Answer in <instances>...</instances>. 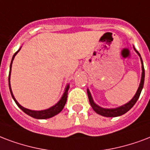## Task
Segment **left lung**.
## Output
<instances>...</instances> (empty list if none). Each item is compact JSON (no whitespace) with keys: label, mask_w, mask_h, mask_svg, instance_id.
Returning <instances> with one entry per match:
<instances>
[{"label":"left lung","mask_w":150,"mask_h":150,"mask_svg":"<svg viewBox=\"0 0 150 150\" xmlns=\"http://www.w3.org/2000/svg\"><path fill=\"white\" fill-rule=\"evenodd\" d=\"M137 52V51H136ZM138 54L140 56L139 52H138ZM141 57V56H140ZM141 61H142V79H141V83H140V85H139V87L137 90V93H135V95L134 97L132 99H131L128 103H127L126 105H124L121 106V107H119V108H110V109H108V108H103L99 107L98 105H97L94 101L93 100V98L91 97V94H90V91L89 90H87V94H88V98H89V100H90V105L92 106V108L96 112L99 114V115H101L103 116H106V117H116V116H122L123 114H125L127 112H128L130 109H131L134 105V104L136 103V101L138 100L139 99V96L141 94L142 90L143 88L144 85V80H145V69H144V66H143V62H142V60L141 58Z\"/></svg>","instance_id":"8db88e82"}]
</instances>
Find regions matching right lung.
Returning <instances> with one entry per match:
<instances>
[{
	"label": "right lung",
	"instance_id": "right-lung-1",
	"mask_svg": "<svg viewBox=\"0 0 150 150\" xmlns=\"http://www.w3.org/2000/svg\"><path fill=\"white\" fill-rule=\"evenodd\" d=\"M20 49H19L18 51H17L12 57V60H11V64H10V71H9V75H8V83H9V89H10V92H11V97L12 98L14 99L15 102L16 103V105L19 106V108L20 109L23 111L26 114H27L28 116H31L33 118L35 119H48V118H51L52 116H56L57 114H58L59 112H60L62 109L64 107L65 104H66V101H67V90L69 89V86H67V88H66V90H65L64 93V95L61 98V99L60 100V101L56 104L54 106H52L51 108H48L46 110H42V111H33V110H30V109H27V108H23V106H21L19 105V103L17 102V100L15 99L14 96H13V93L11 92V86H10V74H11V64H12V60L14 59L15 56L17 54V52H19Z\"/></svg>",
	"mask_w": 150,
	"mask_h": 150
}]
</instances>
